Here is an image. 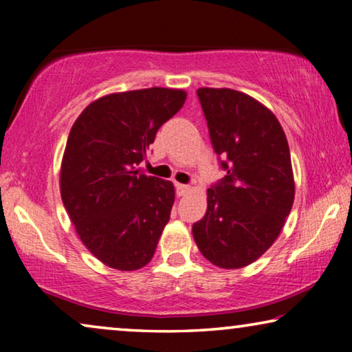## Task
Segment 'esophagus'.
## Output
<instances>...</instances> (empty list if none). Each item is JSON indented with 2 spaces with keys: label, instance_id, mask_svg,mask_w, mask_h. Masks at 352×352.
I'll return each mask as SVG.
<instances>
[{
  "label": "esophagus",
  "instance_id": "34e87169",
  "mask_svg": "<svg viewBox=\"0 0 352 352\" xmlns=\"http://www.w3.org/2000/svg\"><path fill=\"white\" fill-rule=\"evenodd\" d=\"M192 189H190V186H186V184H176V194H177V197H184V195H187L189 194Z\"/></svg>",
  "mask_w": 352,
  "mask_h": 352
}]
</instances>
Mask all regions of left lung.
Instances as JSON below:
<instances>
[{
	"label": "left lung",
	"mask_w": 352,
	"mask_h": 352,
	"mask_svg": "<svg viewBox=\"0 0 352 352\" xmlns=\"http://www.w3.org/2000/svg\"><path fill=\"white\" fill-rule=\"evenodd\" d=\"M197 96L226 176L208 189V208L192 234L214 266L245 267L276 242L290 214V148L276 115L256 99L229 88Z\"/></svg>",
	"instance_id": "8db88e82"
}]
</instances>
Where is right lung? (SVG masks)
<instances>
[{
    "label": "right lung",
    "instance_id": "right-lung-1",
    "mask_svg": "<svg viewBox=\"0 0 352 352\" xmlns=\"http://www.w3.org/2000/svg\"><path fill=\"white\" fill-rule=\"evenodd\" d=\"M186 96L170 88L104 96L70 129L60 166L62 201L81 242L109 267L136 271L155 253L175 187L136 168Z\"/></svg>",
    "mask_w": 352,
    "mask_h": 352
}]
</instances>
